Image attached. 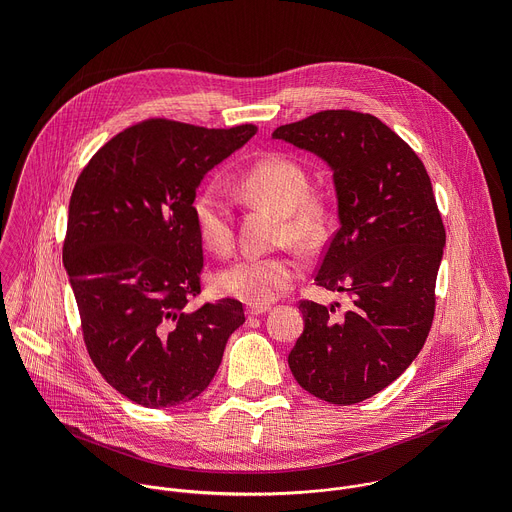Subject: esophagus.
I'll return each mask as SVG.
<instances>
[{
	"instance_id": "34e87169",
	"label": "esophagus",
	"mask_w": 512,
	"mask_h": 512,
	"mask_svg": "<svg viewBox=\"0 0 512 512\" xmlns=\"http://www.w3.org/2000/svg\"><path fill=\"white\" fill-rule=\"evenodd\" d=\"M269 310H271V306H249V308H247V314H249L251 318H255V316H261V314L269 312Z\"/></svg>"
}]
</instances>
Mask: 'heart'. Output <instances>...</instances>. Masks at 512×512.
<instances>
[{
    "mask_svg": "<svg viewBox=\"0 0 512 512\" xmlns=\"http://www.w3.org/2000/svg\"><path fill=\"white\" fill-rule=\"evenodd\" d=\"M239 192L249 200L271 206L283 214L281 239L302 247L316 245L326 229V208L308 192L310 180L300 162L283 154H271L239 178ZM196 233L204 247L227 253L233 245L231 212L214 188L202 190L192 202ZM300 277V263L289 255H245L216 275V287L225 296L251 306L275 302Z\"/></svg>",
    "mask_w": 512,
    "mask_h": 512,
    "instance_id": "1",
    "label": "heart"
}]
</instances>
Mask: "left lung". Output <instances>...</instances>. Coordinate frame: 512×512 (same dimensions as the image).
Here are the masks:
<instances>
[{
	"instance_id": "obj_1",
	"label": "left lung",
	"mask_w": 512,
	"mask_h": 512,
	"mask_svg": "<svg viewBox=\"0 0 512 512\" xmlns=\"http://www.w3.org/2000/svg\"><path fill=\"white\" fill-rule=\"evenodd\" d=\"M273 139L332 170L340 225L314 281L352 298L342 318L300 302L304 332L289 369L314 397L354 405L389 387L425 344L446 245L442 214L423 162L375 115L320 111L277 127Z\"/></svg>"
}]
</instances>
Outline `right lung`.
Here are the masks:
<instances>
[{
  "label": "right lung",
  "mask_w": 512,
  "mask_h": 512,
  "mask_svg": "<svg viewBox=\"0 0 512 512\" xmlns=\"http://www.w3.org/2000/svg\"><path fill=\"white\" fill-rule=\"evenodd\" d=\"M255 133L141 121L109 139L72 190L62 261L83 338L103 379L137 405L196 399L245 322L231 298L188 310L202 271L192 202L204 174Z\"/></svg>",
  "instance_id": "right-lung-1"
}]
</instances>
